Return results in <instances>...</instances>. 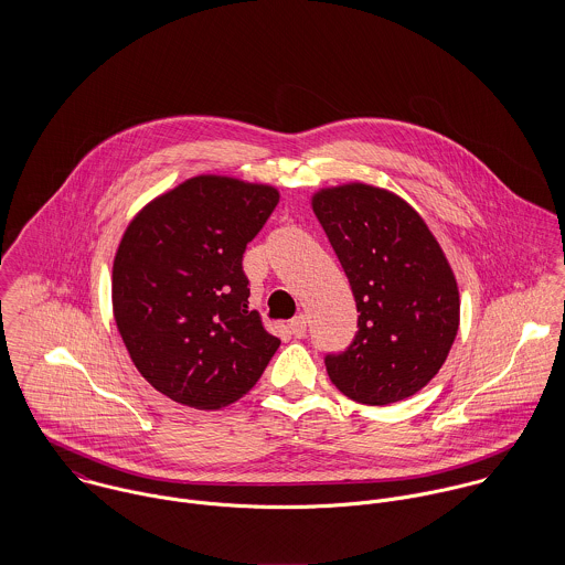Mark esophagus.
I'll return each instance as SVG.
<instances>
[{"label":"esophagus","instance_id":"obj_1","mask_svg":"<svg viewBox=\"0 0 565 565\" xmlns=\"http://www.w3.org/2000/svg\"><path fill=\"white\" fill-rule=\"evenodd\" d=\"M289 330L294 332L296 339H302L307 334V318L305 316H296L291 323H289Z\"/></svg>","mask_w":565,"mask_h":565}]
</instances>
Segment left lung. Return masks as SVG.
Returning <instances> with one entry per match:
<instances>
[{"label":"left lung","mask_w":565,"mask_h":565,"mask_svg":"<svg viewBox=\"0 0 565 565\" xmlns=\"http://www.w3.org/2000/svg\"><path fill=\"white\" fill-rule=\"evenodd\" d=\"M313 211L359 313L352 343L323 359L332 385L370 406L417 394L459 330V289L439 243L403 198L379 186L323 189Z\"/></svg>","instance_id":"left-lung-1"}]
</instances>
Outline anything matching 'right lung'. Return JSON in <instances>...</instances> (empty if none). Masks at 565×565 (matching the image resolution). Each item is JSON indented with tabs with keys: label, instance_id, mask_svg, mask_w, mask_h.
Here are the masks:
<instances>
[{
	"label": "right lung",
	"instance_id": "obj_1",
	"mask_svg": "<svg viewBox=\"0 0 565 565\" xmlns=\"http://www.w3.org/2000/svg\"><path fill=\"white\" fill-rule=\"evenodd\" d=\"M278 191L195 175L152 200L113 263V313L141 376L173 403L220 408L247 394L280 339L247 309L243 252Z\"/></svg>",
	"mask_w": 565,
	"mask_h": 565
}]
</instances>
